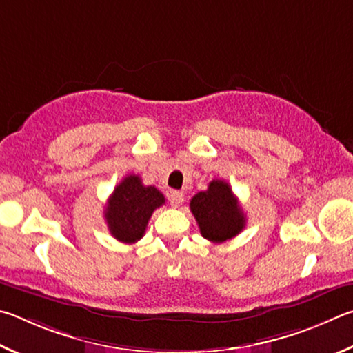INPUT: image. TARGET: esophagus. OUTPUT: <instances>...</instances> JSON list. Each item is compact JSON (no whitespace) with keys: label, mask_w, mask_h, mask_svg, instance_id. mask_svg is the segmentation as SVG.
I'll return each instance as SVG.
<instances>
[{"label":"esophagus","mask_w":353,"mask_h":353,"mask_svg":"<svg viewBox=\"0 0 353 353\" xmlns=\"http://www.w3.org/2000/svg\"><path fill=\"white\" fill-rule=\"evenodd\" d=\"M169 200H170V205L173 208H178L183 205L184 195L181 192H178V190H173V192H170V195H169Z\"/></svg>","instance_id":"1"}]
</instances>
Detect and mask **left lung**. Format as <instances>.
Returning <instances> with one entry per match:
<instances>
[{"label":"left lung","mask_w":353,"mask_h":353,"mask_svg":"<svg viewBox=\"0 0 353 353\" xmlns=\"http://www.w3.org/2000/svg\"><path fill=\"white\" fill-rule=\"evenodd\" d=\"M190 211L199 223L201 236L214 243L236 237L246 223L237 196L223 180H212L206 190L194 195Z\"/></svg>","instance_id":"1"}]
</instances>
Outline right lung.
Returning a JSON list of instances; mask_svg holds the SVG:
<instances>
[{"mask_svg":"<svg viewBox=\"0 0 353 353\" xmlns=\"http://www.w3.org/2000/svg\"><path fill=\"white\" fill-rule=\"evenodd\" d=\"M165 203L154 186H144L138 175H128L117 184L105 209V220L116 240L134 243L142 239L153 211Z\"/></svg>","mask_w":353,"mask_h":353,"instance_id":"right-lung-1","label":"right lung"}]
</instances>
